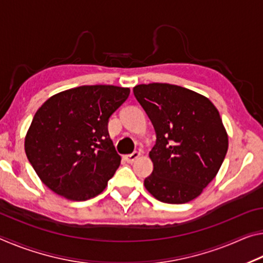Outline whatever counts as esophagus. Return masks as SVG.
<instances>
[{
	"label": "esophagus",
	"mask_w": 263,
	"mask_h": 263,
	"mask_svg": "<svg viewBox=\"0 0 263 263\" xmlns=\"http://www.w3.org/2000/svg\"><path fill=\"white\" fill-rule=\"evenodd\" d=\"M140 155H141L140 151H135V152L131 153V154L125 155V160L128 163H132V162H135L136 160L140 157Z\"/></svg>",
	"instance_id": "1"
}]
</instances>
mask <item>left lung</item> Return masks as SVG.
<instances>
[{
  "mask_svg": "<svg viewBox=\"0 0 263 263\" xmlns=\"http://www.w3.org/2000/svg\"><path fill=\"white\" fill-rule=\"evenodd\" d=\"M133 94L157 135L145 188L163 203L193 201L215 179L228 152L219 112L206 97L175 84H139Z\"/></svg>",
  "mask_w": 263,
  "mask_h": 263,
  "instance_id": "obj_1",
  "label": "left lung"
}]
</instances>
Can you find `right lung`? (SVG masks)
<instances>
[{"instance_id":"add662e5","label":"right lung","mask_w":263,"mask_h":263,"mask_svg":"<svg viewBox=\"0 0 263 263\" xmlns=\"http://www.w3.org/2000/svg\"><path fill=\"white\" fill-rule=\"evenodd\" d=\"M130 89L81 86L52 96L35 112L25 153L43 183L70 201L101 194L121 164L109 118Z\"/></svg>"}]
</instances>
